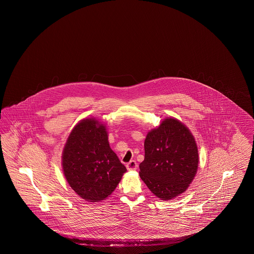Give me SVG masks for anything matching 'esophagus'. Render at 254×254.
Listing matches in <instances>:
<instances>
[{"instance_id": "obj_1", "label": "esophagus", "mask_w": 254, "mask_h": 254, "mask_svg": "<svg viewBox=\"0 0 254 254\" xmlns=\"http://www.w3.org/2000/svg\"><path fill=\"white\" fill-rule=\"evenodd\" d=\"M137 167H138V165H137L136 161H134V160H131L129 163L127 164V169L128 170H134V169H137Z\"/></svg>"}]
</instances>
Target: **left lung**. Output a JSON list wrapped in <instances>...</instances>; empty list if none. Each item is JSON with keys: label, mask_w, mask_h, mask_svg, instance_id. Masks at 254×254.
Returning <instances> with one entry per match:
<instances>
[{"label": "left lung", "mask_w": 254, "mask_h": 254, "mask_svg": "<svg viewBox=\"0 0 254 254\" xmlns=\"http://www.w3.org/2000/svg\"><path fill=\"white\" fill-rule=\"evenodd\" d=\"M198 159L192 134L181 122L169 118L147 133L139 174L152 193L170 200L183 193L193 180Z\"/></svg>", "instance_id": "1"}]
</instances>
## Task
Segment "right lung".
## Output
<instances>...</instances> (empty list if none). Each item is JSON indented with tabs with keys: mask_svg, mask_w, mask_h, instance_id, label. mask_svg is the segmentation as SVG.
Wrapping results in <instances>:
<instances>
[{
	"mask_svg": "<svg viewBox=\"0 0 254 254\" xmlns=\"http://www.w3.org/2000/svg\"><path fill=\"white\" fill-rule=\"evenodd\" d=\"M63 169L73 190L89 202L106 199L127 171L109 146L105 126L93 119L73 128L63 152Z\"/></svg>",
	"mask_w": 254,
	"mask_h": 254,
	"instance_id": "1",
	"label": "right lung"
}]
</instances>
